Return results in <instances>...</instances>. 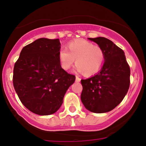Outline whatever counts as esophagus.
Instances as JSON below:
<instances>
[{"label": "esophagus", "instance_id": "esophagus-1", "mask_svg": "<svg viewBox=\"0 0 146 146\" xmlns=\"http://www.w3.org/2000/svg\"><path fill=\"white\" fill-rule=\"evenodd\" d=\"M76 82H80L81 79H80L78 76H76Z\"/></svg>", "mask_w": 146, "mask_h": 146}]
</instances>
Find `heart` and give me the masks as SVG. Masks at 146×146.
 <instances>
[{
	"mask_svg": "<svg viewBox=\"0 0 146 146\" xmlns=\"http://www.w3.org/2000/svg\"><path fill=\"white\" fill-rule=\"evenodd\" d=\"M66 48H61L58 60L61 68L69 70L76 59V70L85 76H91L100 71L104 61V52L99 46L83 39H77L68 44Z\"/></svg>",
	"mask_w": 146,
	"mask_h": 146,
	"instance_id": "1",
	"label": "heart"
}]
</instances>
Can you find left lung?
<instances>
[{
    "label": "left lung",
    "mask_w": 146,
    "mask_h": 146,
    "mask_svg": "<svg viewBox=\"0 0 146 146\" xmlns=\"http://www.w3.org/2000/svg\"><path fill=\"white\" fill-rule=\"evenodd\" d=\"M104 52L101 70L90 78L81 80V101L85 108L94 113H105L123 100L130 85V67L124 52L104 37L88 38Z\"/></svg>",
    "instance_id": "obj_1"
}]
</instances>
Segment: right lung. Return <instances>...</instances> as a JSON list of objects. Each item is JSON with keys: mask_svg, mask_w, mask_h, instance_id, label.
Returning <instances> with one entry per match:
<instances>
[{"mask_svg": "<svg viewBox=\"0 0 146 146\" xmlns=\"http://www.w3.org/2000/svg\"><path fill=\"white\" fill-rule=\"evenodd\" d=\"M58 39L40 38L22 49L13 69V82L23 105L38 115H50L61 107L76 76L61 68Z\"/></svg>", "mask_w": 146, "mask_h": 146, "instance_id": "obj_1", "label": "right lung"}]
</instances>
